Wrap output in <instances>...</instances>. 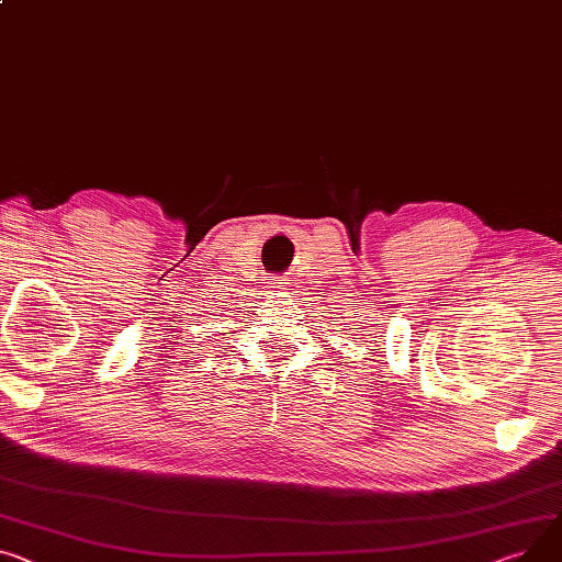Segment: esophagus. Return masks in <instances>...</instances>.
Listing matches in <instances>:
<instances>
[{
	"mask_svg": "<svg viewBox=\"0 0 562 562\" xmlns=\"http://www.w3.org/2000/svg\"><path fill=\"white\" fill-rule=\"evenodd\" d=\"M282 284H284V282H282L280 278H269V286H271V289H282Z\"/></svg>",
	"mask_w": 562,
	"mask_h": 562,
	"instance_id": "obj_1",
	"label": "esophagus"
}]
</instances>
